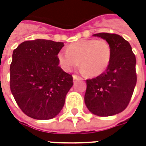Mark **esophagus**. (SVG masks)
I'll return each instance as SVG.
<instances>
[{"label": "esophagus", "instance_id": "obj_1", "mask_svg": "<svg viewBox=\"0 0 146 146\" xmlns=\"http://www.w3.org/2000/svg\"><path fill=\"white\" fill-rule=\"evenodd\" d=\"M72 76H73V79H74V80H79V79H82L80 76H77V75H76V74H74V75H73Z\"/></svg>", "mask_w": 146, "mask_h": 146}]
</instances>
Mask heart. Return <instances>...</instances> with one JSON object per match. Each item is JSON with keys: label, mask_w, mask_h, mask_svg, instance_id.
Returning <instances> with one entry per match:
<instances>
[{"label": "heart", "mask_w": 146, "mask_h": 146, "mask_svg": "<svg viewBox=\"0 0 146 146\" xmlns=\"http://www.w3.org/2000/svg\"><path fill=\"white\" fill-rule=\"evenodd\" d=\"M111 57L112 48L108 41L102 39H87L70 44L66 51L59 52L58 60L66 71L71 70L80 62L83 72L96 77L107 70Z\"/></svg>", "instance_id": "obj_1"}]
</instances>
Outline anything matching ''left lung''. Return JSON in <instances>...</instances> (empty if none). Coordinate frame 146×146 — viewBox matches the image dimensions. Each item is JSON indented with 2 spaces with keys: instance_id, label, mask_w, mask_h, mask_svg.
I'll return each instance as SVG.
<instances>
[{
  "instance_id": "left-lung-1",
  "label": "left lung",
  "mask_w": 146,
  "mask_h": 146,
  "mask_svg": "<svg viewBox=\"0 0 146 146\" xmlns=\"http://www.w3.org/2000/svg\"><path fill=\"white\" fill-rule=\"evenodd\" d=\"M93 36L106 40L112 48V57L103 74L86 80L84 102L93 114L102 117L119 114L126 109L137 84L136 57L130 44L111 33Z\"/></svg>"
}]
</instances>
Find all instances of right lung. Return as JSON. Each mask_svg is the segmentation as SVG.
I'll return each mask as SVG.
<instances>
[{
    "label": "right lung",
    "instance_id": "right-lung-1",
    "mask_svg": "<svg viewBox=\"0 0 146 146\" xmlns=\"http://www.w3.org/2000/svg\"><path fill=\"white\" fill-rule=\"evenodd\" d=\"M63 42L27 40L13 52L9 86L22 111L36 119H50L58 115L73 77L58 66V54Z\"/></svg>",
    "mask_w": 146,
    "mask_h": 146
}]
</instances>
